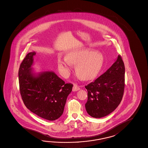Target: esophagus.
I'll list each match as a JSON object with an SVG mask.
<instances>
[{"mask_svg":"<svg viewBox=\"0 0 148 148\" xmlns=\"http://www.w3.org/2000/svg\"><path fill=\"white\" fill-rule=\"evenodd\" d=\"M80 89V87L79 86H77L76 84H74V86H73V91H74V92L75 91H77V90H79Z\"/></svg>","mask_w":148,"mask_h":148,"instance_id":"1","label":"esophagus"}]
</instances>
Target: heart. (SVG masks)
Here are the masks:
<instances>
[{
  "label": "heart",
  "instance_id": "obj_1",
  "mask_svg": "<svg viewBox=\"0 0 148 148\" xmlns=\"http://www.w3.org/2000/svg\"><path fill=\"white\" fill-rule=\"evenodd\" d=\"M103 61V56L101 53L82 49L69 52L66 58H60L58 60V66L64 76H67L71 64H76L77 75L83 80H89L97 75Z\"/></svg>",
  "mask_w": 148,
  "mask_h": 148
}]
</instances>
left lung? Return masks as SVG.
I'll return each instance as SVG.
<instances>
[{"label": "left lung", "instance_id": "8db88e82", "mask_svg": "<svg viewBox=\"0 0 148 148\" xmlns=\"http://www.w3.org/2000/svg\"><path fill=\"white\" fill-rule=\"evenodd\" d=\"M125 67L121 56L95 81L85 86L88 100L85 104L90 116L101 118L113 112L120 104L124 94Z\"/></svg>", "mask_w": 148, "mask_h": 148}]
</instances>
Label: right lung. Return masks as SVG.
Masks as SVG:
<instances>
[{
  "label": "right lung",
  "instance_id": "right-lung-1",
  "mask_svg": "<svg viewBox=\"0 0 148 148\" xmlns=\"http://www.w3.org/2000/svg\"><path fill=\"white\" fill-rule=\"evenodd\" d=\"M35 52L28 53L18 72L19 89L24 104L31 112L44 119L57 120L62 115L73 84L65 82L52 72L35 76L31 72Z\"/></svg>",
  "mask_w": 148,
  "mask_h": 148
}]
</instances>
